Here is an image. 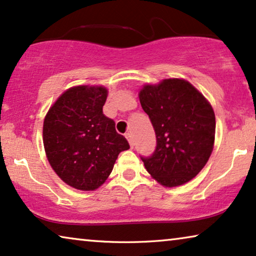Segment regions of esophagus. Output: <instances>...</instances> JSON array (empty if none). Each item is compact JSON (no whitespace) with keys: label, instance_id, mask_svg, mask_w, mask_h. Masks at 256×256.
<instances>
[{"label":"esophagus","instance_id":"34e87169","mask_svg":"<svg viewBox=\"0 0 256 256\" xmlns=\"http://www.w3.org/2000/svg\"><path fill=\"white\" fill-rule=\"evenodd\" d=\"M125 136H126V139L128 140L130 146H131V147L134 146V139H133V134H132V133H131V132H128L126 134H125Z\"/></svg>","mask_w":256,"mask_h":256}]
</instances>
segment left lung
Returning <instances> with one entry per match:
<instances>
[{
  "mask_svg": "<svg viewBox=\"0 0 256 256\" xmlns=\"http://www.w3.org/2000/svg\"><path fill=\"white\" fill-rule=\"evenodd\" d=\"M139 100L156 136L154 153L142 156L146 170L169 188L189 182L214 150L216 117L211 104L183 78L145 84Z\"/></svg>",
  "mask_w": 256,
  "mask_h": 256,
  "instance_id": "left-lung-1",
  "label": "left lung"
}]
</instances>
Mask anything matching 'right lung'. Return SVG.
Wrapping results in <instances>:
<instances>
[{
    "mask_svg": "<svg viewBox=\"0 0 256 256\" xmlns=\"http://www.w3.org/2000/svg\"><path fill=\"white\" fill-rule=\"evenodd\" d=\"M108 89L78 86L64 92L50 108L42 126L46 156L68 186L95 190L112 172L118 154L130 148L128 140L103 114Z\"/></svg>",
    "mask_w": 256,
    "mask_h": 256,
    "instance_id": "1",
    "label": "right lung"
}]
</instances>
